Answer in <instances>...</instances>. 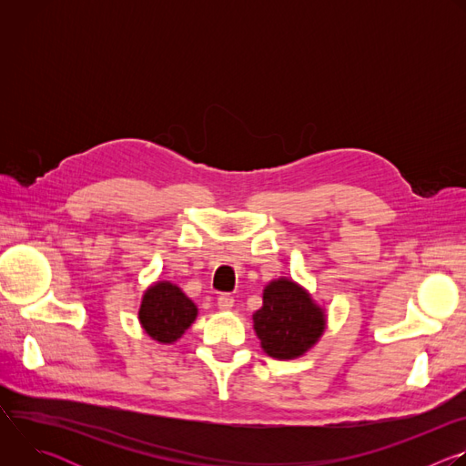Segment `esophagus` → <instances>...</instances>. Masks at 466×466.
<instances>
[{
	"instance_id": "1",
	"label": "esophagus",
	"mask_w": 466,
	"mask_h": 466,
	"mask_svg": "<svg viewBox=\"0 0 466 466\" xmlns=\"http://www.w3.org/2000/svg\"><path fill=\"white\" fill-rule=\"evenodd\" d=\"M218 306H219L221 311H228V309H232V306H234V299L225 293V295H221V297L218 299Z\"/></svg>"
}]
</instances>
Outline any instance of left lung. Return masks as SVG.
Here are the masks:
<instances>
[{
	"mask_svg": "<svg viewBox=\"0 0 466 466\" xmlns=\"http://www.w3.org/2000/svg\"><path fill=\"white\" fill-rule=\"evenodd\" d=\"M263 304L252 313V328L261 350L289 361L306 356L326 329V308L299 282L279 277L263 288Z\"/></svg>",
	"mask_w": 466,
	"mask_h": 466,
	"instance_id": "left-lung-1",
	"label": "left lung"
}]
</instances>
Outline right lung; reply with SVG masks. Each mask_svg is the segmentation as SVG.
I'll return each instance as SVG.
<instances>
[{"mask_svg":"<svg viewBox=\"0 0 466 466\" xmlns=\"http://www.w3.org/2000/svg\"><path fill=\"white\" fill-rule=\"evenodd\" d=\"M198 308L173 282L158 280L151 284L140 302L138 320L146 334L162 345L177 343L195 322Z\"/></svg>","mask_w":466,"mask_h":466,"instance_id":"1","label":"right lung"}]
</instances>
